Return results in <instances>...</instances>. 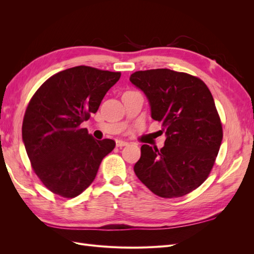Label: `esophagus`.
<instances>
[{
    "label": "esophagus",
    "mask_w": 254,
    "mask_h": 254,
    "mask_svg": "<svg viewBox=\"0 0 254 254\" xmlns=\"http://www.w3.org/2000/svg\"><path fill=\"white\" fill-rule=\"evenodd\" d=\"M129 143L126 141H122V140H118L117 141V146L118 147H124V146H127Z\"/></svg>",
    "instance_id": "esophagus-1"
}]
</instances>
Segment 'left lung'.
<instances>
[{"instance_id":"1","label":"left lung","mask_w":254,"mask_h":254,"mask_svg":"<svg viewBox=\"0 0 254 254\" xmlns=\"http://www.w3.org/2000/svg\"><path fill=\"white\" fill-rule=\"evenodd\" d=\"M130 81L147 97L151 118L162 123L161 149L144 144L133 170L153 194L181 197L209 176L222 141L213 96L198 77L168 68L137 71Z\"/></svg>"}]
</instances>
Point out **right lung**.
Here are the masks:
<instances>
[{
	"label": "right lung",
	"mask_w": 254,
	"mask_h": 254,
	"mask_svg": "<svg viewBox=\"0 0 254 254\" xmlns=\"http://www.w3.org/2000/svg\"><path fill=\"white\" fill-rule=\"evenodd\" d=\"M120 77V72L74 66L53 75L30 99L22 139L34 172L54 194H81L115 147L113 140H95L80 124L96 113Z\"/></svg>",
	"instance_id": "obj_1"
}]
</instances>
